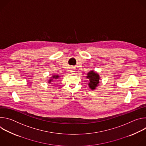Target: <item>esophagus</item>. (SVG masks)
I'll return each mask as SVG.
<instances>
[{
  "mask_svg": "<svg viewBox=\"0 0 146 146\" xmlns=\"http://www.w3.org/2000/svg\"><path fill=\"white\" fill-rule=\"evenodd\" d=\"M73 72V71H72V72H72H72Z\"/></svg>",
  "mask_w": 146,
  "mask_h": 146,
  "instance_id": "34e87169",
  "label": "esophagus"
}]
</instances>
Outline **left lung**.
Here are the masks:
<instances>
[{
    "mask_svg": "<svg viewBox=\"0 0 146 146\" xmlns=\"http://www.w3.org/2000/svg\"><path fill=\"white\" fill-rule=\"evenodd\" d=\"M87 75V78L90 80V82L88 83L89 87L93 90L98 86L100 78L99 76L97 73L93 71L90 72Z\"/></svg>",
    "mask_w": 146,
    "mask_h": 146,
    "instance_id": "1",
    "label": "left lung"
}]
</instances>
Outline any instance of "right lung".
I'll return each mask as SVG.
<instances>
[{"instance_id": "add662e5", "label": "right lung", "mask_w": 146, "mask_h": 146, "mask_svg": "<svg viewBox=\"0 0 146 146\" xmlns=\"http://www.w3.org/2000/svg\"><path fill=\"white\" fill-rule=\"evenodd\" d=\"M58 77H59V76H53V77H53L54 78H58ZM52 80H53L51 78V80H49V82H50H50H51V81H52Z\"/></svg>"}]
</instances>
